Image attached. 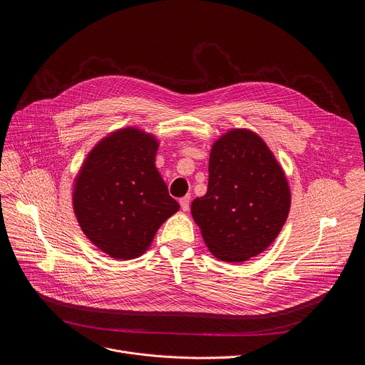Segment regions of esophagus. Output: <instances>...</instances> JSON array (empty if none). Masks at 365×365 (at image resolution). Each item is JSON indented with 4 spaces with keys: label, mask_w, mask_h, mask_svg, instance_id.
Returning <instances> with one entry per match:
<instances>
[{
    "label": "esophagus",
    "mask_w": 365,
    "mask_h": 365,
    "mask_svg": "<svg viewBox=\"0 0 365 365\" xmlns=\"http://www.w3.org/2000/svg\"><path fill=\"white\" fill-rule=\"evenodd\" d=\"M179 202H180V208H182L183 211H187V210H189V202H190V196L186 195V196L180 197Z\"/></svg>",
    "instance_id": "esophagus-1"
}]
</instances>
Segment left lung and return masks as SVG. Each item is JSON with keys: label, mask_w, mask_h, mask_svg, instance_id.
I'll use <instances>...</instances> for the list:
<instances>
[{"label": "left lung", "mask_w": 365, "mask_h": 365, "mask_svg": "<svg viewBox=\"0 0 365 365\" xmlns=\"http://www.w3.org/2000/svg\"><path fill=\"white\" fill-rule=\"evenodd\" d=\"M208 190L190 211L211 253L245 262L277 239L291 195L281 165L255 132L231 129L210 154Z\"/></svg>", "instance_id": "1"}]
</instances>
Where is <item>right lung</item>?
<instances>
[{"label": "right lung", "instance_id": "1", "mask_svg": "<svg viewBox=\"0 0 365 365\" xmlns=\"http://www.w3.org/2000/svg\"><path fill=\"white\" fill-rule=\"evenodd\" d=\"M157 140L119 129L87 155L74 185V212L87 239L115 259H134L179 210L155 169Z\"/></svg>", "mask_w": 365, "mask_h": 365}]
</instances>
